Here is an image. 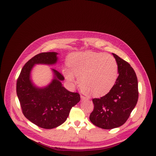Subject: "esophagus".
<instances>
[{
	"instance_id": "34e87169",
	"label": "esophagus",
	"mask_w": 156,
	"mask_h": 156,
	"mask_svg": "<svg viewBox=\"0 0 156 156\" xmlns=\"http://www.w3.org/2000/svg\"><path fill=\"white\" fill-rule=\"evenodd\" d=\"M81 100H82V101H83V100H88V99L87 98L84 97V96H81Z\"/></svg>"
}]
</instances>
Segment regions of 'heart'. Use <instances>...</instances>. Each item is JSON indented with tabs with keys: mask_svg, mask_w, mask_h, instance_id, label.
Returning <instances> with one entry per match:
<instances>
[{
	"mask_svg": "<svg viewBox=\"0 0 156 156\" xmlns=\"http://www.w3.org/2000/svg\"><path fill=\"white\" fill-rule=\"evenodd\" d=\"M62 73L71 83L79 77L84 90L93 96H101L109 92L116 81L119 67L116 60L110 55L86 51L70 55Z\"/></svg>",
	"mask_w": 156,
	"mask_h": 156,
	"instance_id": "obj_1",
	"label": "heart"
}]
</instances>
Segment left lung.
Instances as JSON below:
<instances>
[{"mask_svg":"<svg viewBox=\"0 0 156 156\" xmlns=\"http://www.w3.org/2000/svg\"><path fill=\"white\" fill-rule=\"evenodd\" d=\"M119 67V77L106 95L92 100L94 110L90 115L92 123L100 128L111 129L123 125L138 101V81L130 64L112 53Z\"/></svg>","mask_w":156,"mask_h":156,"instance_id":"obj_1","label":"left lung"}]
</instances>
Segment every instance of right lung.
<instances>
[{"label": "right lung", "mask_w": 156, "mask_h": 156, "mask_svg": "<svg viewBox=\"0 0 156 156\" xmlns=\"http://www.w3.org/2000/svg\"><path fill=\"white\" fill-rule=\"evenodd\" d=\"M58 53L48 52L37 54L30 59L21 69L16 92L22 112L33 124L44 129H53L62 124L69 116L71 108L81 100L79 94L66 89L61 81L64 77L52 69L54 78L44 88L36 87L30 79V72L35 64H55Z\"/></svg>", "instance_id": "1"}]
</instances>
